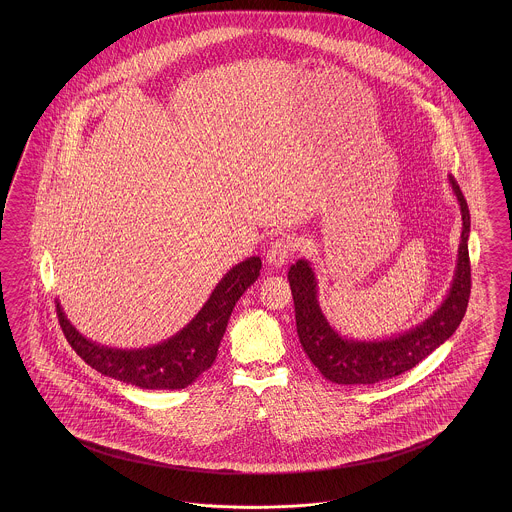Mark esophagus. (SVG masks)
<instances>
[{"instance_id":"esophagus-1","label":"esophagus","mask_w":512,"mask_h":512,"mask_svg":"<svg viewBox=\"0 0 512 512\" xmlns=\"http://www.w3.org/2000/svg\"><path fill=\"white\" fill-rule=\"evenodd\" d=\"M291 251H293L291 244L285 238H279L266 251V263L270 264L272 268H281L283 264L289 261Z\"/></svg>"}]
</instances>
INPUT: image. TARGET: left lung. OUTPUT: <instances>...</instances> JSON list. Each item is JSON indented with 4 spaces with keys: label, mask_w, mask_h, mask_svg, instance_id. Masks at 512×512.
Masks as SVG:
<instances>
[{
    "label": "left lung",
    "mask_w": 512,
    "mask_h": 512,
    "mask_svg": "<svg viewBox=\"0 0 512 512\" xmlns=\"http://www.w3.org/2000/svg\"><path fill=\"white\" fill-rule=\"evenodd\" d=\"M447 180L462 214L458 259L449 293L437 306V310L419 325L377 340L343 336L328 321L321 308L319 279L310 261L298 259L295 264H291L287 279L291 283L295 300L298 340L313 366L328 381L338 385H373L392 379L415 368L420 360L434 353L462 323L471 293V268L467 249L471 219L460 186L452 176Z\"/></svg>",
    "instance_id": "1"
}]
</instances>
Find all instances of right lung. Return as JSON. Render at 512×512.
<instances>
[{
	"label": "right lung",
	"mask_w": 512,
	"mask_h": 512,
	"mask_svg": "<svg viewBox=\"0 0 512 512\" xmlns=\"http://www.w3.org/2000/svg\"><path fill=\"white\" fill-rule=\"evenodd\" d=\"M261 266L259 257H248L233 266L219 279L199 313L174 336L155 345L120 349L90 340L78 332L77 326L67 319L60 300H56L60 325L78 357L93 370L148 390L186 388L214 364L234 306L257 281Z\"/></svg>",
	"instance_id": "1"
}]
</instances>
